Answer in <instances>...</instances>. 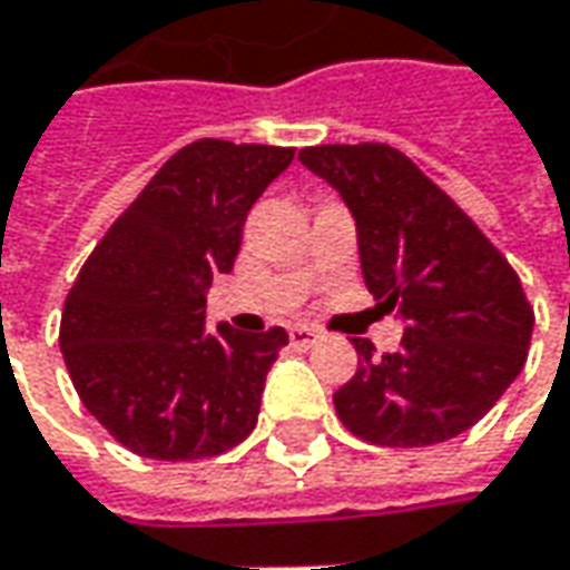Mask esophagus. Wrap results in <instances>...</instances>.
I'll return each instance as SVG.
<instances>
[{"label":"esophagus","mask_w":570,"mask_h":570,"mask_svg":"<svg viewBox=\"0 0 570 570\" xmlns=\"http://www.w3.org/2000/svg\"><path fill=\"white\" fill-rule=\"evenodd\" d=\"M315 341H318V327H312V324H293L289 327V344L296 346V350H305Z\"/></svg>","instance_id":"34e87169"}]
</instances>
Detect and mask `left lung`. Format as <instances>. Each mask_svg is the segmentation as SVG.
I'll return each instance as SVG.
<instances>
[{"label": "left lung", "instance_id": "left-lung-1", "mask_svg": "<svg viewBox=\"0 0 570 570\" xmlns=\"http://www.w3.org/2000/svg\"><path fill=\"white\" fill-rule=\"evenodd\" d=\"M299 160L344 195L365 286L406 322L394 353L375 356L368 341H353L360 365L334 394L341 422L382 448L466 432L527 363L533 305L518 271L403 150L318 145Z\"/></svg>", "mask_w": 570, "mask_h": 570}]
</instances>
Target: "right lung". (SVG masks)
<instances>
[{
    "label": "right lung",
    "mask_w": 570,
    "mask_h": 570,
    "mask_svg": "<svg viewBox=\"0 0 570 570\" xmlns=\"http://www.w3.org/2000/svg\"><path fill=\"white\" fill-rule=\"evenodd\" d=\"M293 148L202 138L112 220L66 296L71 384L116 442L150 461H205L258 422L284 327L205 334V289L229 274L252 205Z\"/></svg>",
    "instance_id": "obj_1"
}]
</instances>
